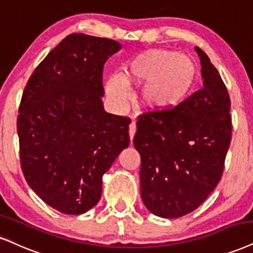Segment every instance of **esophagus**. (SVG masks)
Returning <instances> with one entry per match:
<instances>
[{
    "mask_svg": "<svg viewBox=\"0 0 253 253\" xmlns=\"http://www.w3.org/2000/svg\"><path fill=\"white\" fill-rule=\"evenodd\" d=\"M136 133V123L135 122H131V124L129 126V136H130V142L132 143V139H133V136H135Z\"/></svg>",
    "mask_w": 253,
    "mask_h": 253,
    "instance_id": "esophagus-1",
    "label": "esophagus"
}]
</instances>
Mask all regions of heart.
<instances>
[{
	"label": "heart",
	"mask_w": 253,
	"mask_h": 253,
	"mask_svg": "<svg viewBox=\"0 0 253 253\" xmlns=\"http://www.w3.org/2000/svg\"><path fill=\"white\" fill-rule=\"evenodd\" d=\"M198 68L188 55L165 49H149L129 61L123 73L111 74L105 92L118 108L129 99L127 86L143 85L137 96L139 107L150 112H172L195 91Z\"/></svg>",
	"instance_id": "1"
}]
</instances>
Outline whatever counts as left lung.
<instances>
[{"instance_id":"1","label":"left lung","mask_w":253,"mask_h":253,"mask_svg":"<svg viewBox=\"0 0 253 253\" xmlns=\"http://www.w3.org/2000/svg\"><path fill=\"white\" fill-rule=\"evenodd\" d=\"M203 89L172 112L137 121L141 196L150 212L179 218L196 210L219 183L231 142L230 97L210 58L196 46Z\"/></svg>"}]
</instances>
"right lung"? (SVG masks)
Listing matches in <instances>:
<instances>
[{"label":"right lung","mask_w":253,"mask_h":253,"mask_svg":"<svg viewBox=\"0 0 253 253\" xmlns=\"http://www.w3.org/2000/svg\"><path fill=\"white\" fill-rule=\"evenodd\" d=\"M114 40L71 34L28 81L17 117L27 183L49 207L81 214L97 204L102 177L129 146V118L109 114L103 65L121 50Z\"/></svg>","instance_id":"add662e5"}]
</instances>
